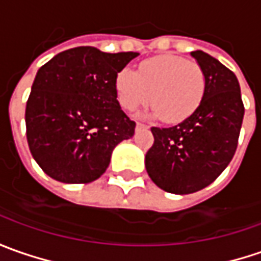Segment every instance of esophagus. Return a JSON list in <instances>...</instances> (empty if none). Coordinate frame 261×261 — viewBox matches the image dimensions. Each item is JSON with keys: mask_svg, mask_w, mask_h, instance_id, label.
I'll return each instance as SVG.
<instances>
[{"mask_svg": "<svg viewBox=\"0 0 261 261\" xmlns=\"http://www.w3.org/2000/svg\"><path fill=\"white\" fill-rule=\"evenodd\" d=\"M148 127L146 124H141V122H137V125H136V130L140 131V130H147Z\"/></svg>", "mask_w": 261, "mask_h": 261, "instance_id": "1", "label": "esophagus"}]
</instances>
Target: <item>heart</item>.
Here are the masks:
<instances>
[{
    "label": "heart",
    "mask_w": 261,
    "mask_h": 261,
    "mask_svg": "<svg viewBox=\"0 0 261 261\" xmlns=\"http://www.w3.org/2000/svg\"><path fill=\"white\" fill-rule=\"evenodd\" d=\"M115 98L127 111L153 102L151 115L176 124L189 118L202 103L206 75L199 63L175 55L143 60L137 72L121 69L114 81Z\"/></svg>",
    "instance_id": "obj_1"
}]
</instances>
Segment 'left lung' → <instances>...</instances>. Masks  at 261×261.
I'll return each instance as SVG.
<instances>
[{"instance_id": "obj_1", "label": "left lung", "mask_w": 261, "mask_h": 261, "mask_svg": "<svg viewBox=\"0 0 261 261\" xmlns=\"http://www.w3.org/2000/svg\"><path fill=\"white\" fill-rule=\"evenodd\" d=\"M206 75L202 103L180 124L151 127L154 143L146 153V170L160 189L186 195L211 185L228 166L244 117L234 72L202 50L191 53Z\"/></svg>"}]
</instances>
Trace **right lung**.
<instances>
[{"label":"right lung","instance_id":"1","mask_svg":"<svg viewBox=\"0 0 261 261\" xmlns=\"http://www.w3.org/2000/svg\"><path fill=\"white\" fill-rule=\"evenodd\" d=\"M137 56L81 46L39 69L25 105V134L46 175L63 184L96 180L115 146L134 136L136 122L117 101L114 81Z\"/></svg>","mask_w":261,"mask_h":261}]
</instances>
